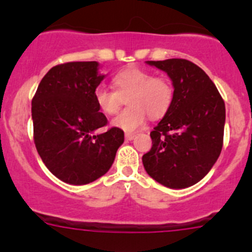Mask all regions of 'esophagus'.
I'll return each mask as SVG.
<instances>
[{"mask_svg": "<svg viewBox=\"0 0 252 252\" xmlns=\"http://www.w3.org/2000/svg\"><path fill=\"white\" fill-rule=\"evenodd\" d=\"M135 138V134H131V133H126V140H133Z\"/></svg>", "mask_w": 252, "mask_h": 252, "instance_id": "obj_1", "label": "esophagus"}]
</instances>
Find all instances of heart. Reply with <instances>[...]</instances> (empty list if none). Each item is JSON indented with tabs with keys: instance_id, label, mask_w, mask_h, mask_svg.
Returning a JSON list of instances; mask_svg holds the SVG:
<instances>
[{
	"instance_id": "obj_1",
	"label": "heart",
	"mask_w": 252,
	"mask_h": 252,
	"mask_svg": "<svg viewBox=\"0 0 252 252\" xmlns=\"http://www.w3.org/2000/svg\"><path fill=\"white\" fill-rule=\"evenodd\" d=\"M114 90L97 88L95 101L98 110L112 116L118 112L123 98H126V110L112 119L114 128L124 131L140 129L147 119L163 117L173 101V86L167 79L155 77L154 73L140 68H128L113 78Z\"/></svg>"
}]
</instances>
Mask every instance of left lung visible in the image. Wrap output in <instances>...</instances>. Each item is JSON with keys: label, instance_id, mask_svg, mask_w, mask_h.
Masks as SVG:
<instances>
[{"label": "left lung", "instance_id": "obj_1", "mask_svg": "<svg viewBox=\"0 0 252 252\" xmlns=\"http://www.w3.org/2000/svg\"><path fill=\"white\" fill-rule=\"evenodd\" d=\"M167 73L173 101L150 133L152 147L142 156L147 174L171 189H184L202 179L220 157L225 106L210 77L182 58L146 61Z\"/></svg>", "mask_w": 252, "mask_h": 252}]
</instances>
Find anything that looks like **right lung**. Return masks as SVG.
<instances>
[{
  "instance_id": "1",
  "label": "right lung",
  "mask_w": 252,
  "mask_h": 252,
  "mask_svg": "<svg viewBox=\"0 0 252 252\" xmlns=\"http://www.w3.org/2000/svg\"><path fill=\"white\" fill-rule=\"evenodd\" d=\"M98 68L95 61L56 65L32 98L35 146L48 171L67 184H89L107 173L124 142L122 129L95 134L107 124L95 101L106 77Z\"/></svg>"
}]
</instances>
